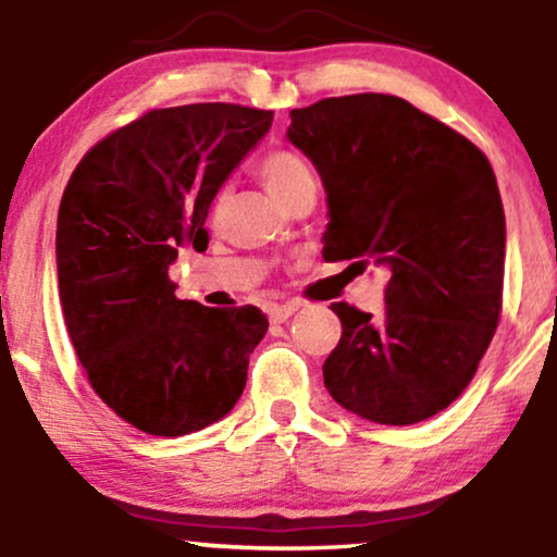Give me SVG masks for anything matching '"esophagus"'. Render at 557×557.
Segmentation results:
<instances>
[{
	"mask_svg": "<svg viewBox=\"0 0 557 557\" xmlns=\"http://www.w3.org/2000/svg\"><path fill=\"white\" fill-rule=\"evenodd\" d=\"M296 311H298V304H272L270 309H267V314H270V322L283 324L296 314Z\"/></svg>",
	"mask_w": 557,
	"mask_h": 557,
	"instance_id": "esophagus-1",
	"label": "esophagus"
}]
</instances>
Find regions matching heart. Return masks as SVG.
<instances>
[{
    "instance_id": "1",
    "label": "heart",
    "mask_w": 557,
    "mask_h": 557,
    "mask_svg": "<svg viewBox=\"0 0 557 557\" xmlns=\"http://www.w3.org/2000/svg\"><path fill=\"white\" fill-rule=\"evenodd\" d=\"M253 175L257 181L270 190L274 201L285 207L304 190L314 188V172H311L309 162L293 149H270L264 151L253 164ZM222 212V196H214L212 207H209V220H216Z\"/></svg>"
}]
</instances>
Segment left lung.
<instances>
[{"instance_id":"1","label":"left lung","mask_w":557,"mask_h":557,"mask_svg":"<svg viewBox=\"0 0 557 557\" xmlns=\"http://www.w3.org/2000/svg\"><path fill=\"white\" fill-rule=\"evenodd\" d=\"M287 138L327 188L324 261L389 270L385 311L348 304L324 387L376 424H417L474 380L503 311L505 212L476 144L385 94L290 112Z\"/></svg>"}]
</instances>
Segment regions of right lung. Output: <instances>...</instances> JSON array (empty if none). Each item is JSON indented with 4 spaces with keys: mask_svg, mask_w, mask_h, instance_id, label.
Instances as JSON below:
<instances>
[{
    "mask_svg": "<svg viewBox=\"0 0 557 557\" xmlns=\"http://www.w3.org/2000/svg\"><path fill=\"white\" fill-rule=\"evenodd\" d=\"M272 112L203 104L149 110L86 151L57 214L62 314L101 400L157 437L214 424L246 387L264 337L257 306L175 298L177 248L207 251L209 203Z\"/></svg>",
    "mask_w": 557,
    "mask_h": 557,
    "instance_id": "1",
    "label": "right lung"
}]
</instances>
